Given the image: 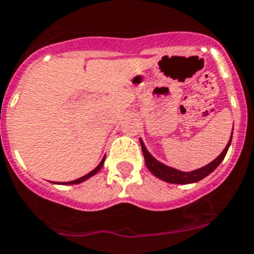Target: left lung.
<instances>
[{
  "label": "left lung",
  "mask_w": 254,
  "mask_h": 254,
  "mask_svg": "<svg viewBox=\"0 0 254 254\" xmlns=\"http://www.w3.org/2000/svg\"><path fill=\"white\" fill-rule=\"evenodd\" d=\"M141 141V147L142 152H143V156H145V163L146 167H147L150 172H151L154 176H156L158 179L163 181H167V183H171V184H191V183H197V181L205 179L206 176H209L216 167L219 166L222 160L224 159V156L227 154L228 147L231 145V141H232V134H231L230 141H228L227 146L224 148L222 154H220L216 159H214L213 162L209 163L207 166L202 167L195 171H190V172H183V171H179L176 168H172V167H168L166 164L160 163L159 160H156L154 156L147 151L145 143Z\"/></svg>",
  "instance_id": "1"
}]
</instances>
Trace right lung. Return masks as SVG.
Instances as JSON below:
<instances>
[{"label": "right lung", "mask_w": 254, "mask_h": 254, "mask_svg": "<svg viewBox=\"0 0 254 254\" xmlns=\"http://www.w3.org/2000/svg\"><path fill=\"white\" fill-rule=\"evenodd\" d=\"M104 159H106V158H103V160L100 163H99V166L96 167V168H95V170H92L91 172H90V174H87V175H84V176H82V177H79V179H77V180H73V181H67V183H63L64 185H73V184H79V183H82V181H84V180H87V179H90V177L91 176H94V175H96L99 172V170H100V168H102L103 167V164H104Z\"/></svg>", "instance_id": "add662e5"}]
</instances>
